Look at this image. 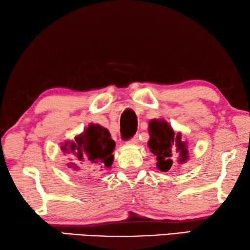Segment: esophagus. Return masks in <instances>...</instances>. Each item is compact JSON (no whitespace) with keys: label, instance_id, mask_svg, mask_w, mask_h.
I'll return each instance as SVG.
<instances>
[{"label":"esophagus","instance_id":"esophagus-1","mask_svg":"<svg viewBox=\"0 0 250 250\" xmlns=\"http://www.w3.org/2000/svg\"><path fill=\"white\" fill-rule=\"evenodd\" d=\"M138 142H140V140H138V136H134L132 140L129 141V144L130 145H137Z\"/></svg>","mask_w":250,"mask_h":250}]
</instances>
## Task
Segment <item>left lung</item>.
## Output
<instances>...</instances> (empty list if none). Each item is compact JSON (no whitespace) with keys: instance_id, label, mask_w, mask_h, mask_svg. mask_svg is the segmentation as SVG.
<instances>
[{"instance_id":"1","label":"left lung","mask_w":250,"mask_h":250,"mask_svg":"<svg viewBox=\"0 0 250 250\" xmlns=\"http://www.w3.org/2000/svg\"><path fill=\"white\" fill-rule=\"evenodd\" d=\"M149 141L147 146L149 150L156 156V167L165 173L170 169L173 165L171 157L174 150L178 153V162L184 164L188 159L187 142L182 140L181 133H175L171 126L165 120H152L148 123Z\"/></svg>"}]
</instances>
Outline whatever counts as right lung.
I'll use <instances>...</instances> for the list:
<instances>
[{"instance_id":"obj_1","label":"right lung","mask_w":250,"mask_h":250,"mask_svg":"<svg viewBox=\"0 0 250 250\" xmlns=\"http://www.w3.org/2000/svg\"><path fill=\"white\" fill-rule=\"evenodd\" d=\"M115 145L107 128L91 123L74 140L62 143L61 150L63 155H74L75 161L80 164L98 167L102 170L112 167ZM67 166L74 170L80 168L75 163H68Z\"/></svg>"}]
</instances>
